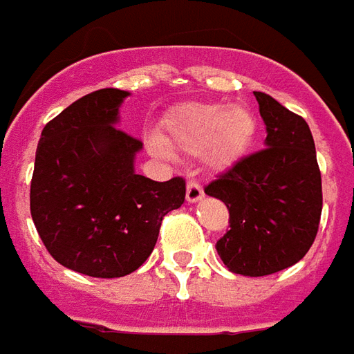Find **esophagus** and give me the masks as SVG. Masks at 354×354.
<instances>
[{"instance_id":"esophagus-1","label":"esophagus","mask_w":354,"mask_h":354,"mask_svg":"<svg viewBox=\"0 0 354 354\" xmlns=\"http://www.w3.org/2000/svg\"><path fill=\"white\" fill-rule=\"evenodd\" d=\"M203 198V188L198 180H188L187 183V202L196 203Z\"/></svg>"}]
</instances>
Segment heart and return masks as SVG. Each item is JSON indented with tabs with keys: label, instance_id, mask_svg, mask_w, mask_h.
<instances>
[{
	"label": "heart",
	"instance_id": "1",
	"mask_svg": "<svg viewBox=\"0 0 354 354\" xmlns=\"http://www.w3.org/2000/svg\"><path fill=\"white\" fill-rule=\"evenodd\" d=\"M257 120L243 105L190 103L167 120V143L188 154L207 151L211 166L226 167L251 145Z\"/></svg>",
	"mask_w": 354,
	"mask_h": 354
}]
</instances>
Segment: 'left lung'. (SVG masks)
<instances>
[{
  "mask_svg": "<svg viewBox=\"0 0 354 354\" xmlns=\"http://www.w3.org/2000/svg\"><path fill=\"white\" fill-rule=\"evenodd\" d=\"M266 124L262 151L209 183L226 203L230 230L216 252L232 273L262 277L300 262L313 245L322 211L321 171L308 122L264 92H254Z\"/></svg>",
  "mask_w": 354,
  "mask_h": 354,
  "instance_id": "left-lung-1",
  "label": "left lung"
}]
</instances>
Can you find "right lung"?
I'll return each instance as SVG.
<instances>
[{"mask_svg":"<svg viewBox=\"0 0 354 354\" xmlns=\"http://www.w3.org/2000/svg\"><path fill=\"white\" fill-rule=\"evenodd\" d=\"M130 92L82 95L41 131L30 209L56 262L90 277H124L151 257L162 218L185 202L183 177L136 174L139 139L118 130Z\"/></svg>","mask_w":354,"mask_h":354,"instance_id":"1","label":"right lung"}]
</instances>
